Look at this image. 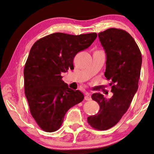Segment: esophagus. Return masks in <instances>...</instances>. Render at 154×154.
I'll return each mask as SVG.
<instances>
[{
    "mask_svg": "<svg viewBox=\"0 0 154 154\" xmlns=\"http://www.w3.org/2000/svg\"><path fill=\"white\" fill-rule=\"evenodd\" d=\"M84 99H85L86 100H87V101H89V100H91V99H92V98H91V96L89 93H85V97H84Z\"/></svg>",
    "mask_w": 154,
    "mask_h": 154,
    "instance_id": "34e87169",
    "label": "esophagus"
}]
</instances>
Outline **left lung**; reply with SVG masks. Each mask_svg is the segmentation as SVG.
Masks as SVG:
<instances>
[{
  "label": "left lung",
  "instance_id": "1",
  "mask_svg": "<svg viewBox=\"0 0 154 154\" xmlns=\"http://www.w3.org/2000/svg\"><path fill=\"white\" fill-rule=\"evenodd\" d=\"M106 54L104 76L111 80V98L100 93L92 95L98 103L100 110L88 117V122L94 129L106 130L114 126L127 112L138 88L142 66V54L134 39L126 31L109 29L98 34Z\"/></svg>",
  "mask_w": 154,
  "mask_h": 154
}]
</instances>
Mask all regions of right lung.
<instances>
[{"mask_svg": "<svg viewBox=\"0 0 154 154\" xmlns=\"http://www.w3.org/2000/svg\"><path fill=\"white\" fill-rule=\"evenodd\" d=\"M96 37V32H56L38 40L31 48L24 69V92L31 115L42 130H58L68 109L84 100L80 91L64 83L61 73L74 67L75 56Z\"/></svg>", "mask_w": 154, "mask_h": 154, "instance_id": "1", "label": "right lung"}]
</instances>
